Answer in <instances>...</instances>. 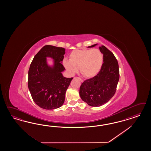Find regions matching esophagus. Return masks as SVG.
Instances as JSON below:
<instances>
[{
    "mask_svg": "<svg viewBox=\"0 0 151 151\" xmlns=\"http://www.w3.org/2000/svg\"><path fill=\"white\" fill-rule=\"evenodd\" d=\"M74 78H78L81 82H83V80H82V78H79V77H75Z\"/></svg>",
    "mask_w": 151,
    "mask_h": 151,
    "instance_id": "34e87169",
    "label": "esophagus"
}]
</instances>
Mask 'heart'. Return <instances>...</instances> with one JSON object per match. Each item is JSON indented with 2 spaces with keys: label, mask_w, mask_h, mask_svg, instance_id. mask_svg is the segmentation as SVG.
Wrapping results in <instances>:
<instances>
[{
  "label": "heart",
  "mask_w": 151,
  "mask_h": 151,
  "mask_svg": "<svg viewBox=\"0 0 151 151\" xmlns=\"http://www.w3.org/2000/svg\"><path fill=\"white\" fill-rule=\"evenodd\" d=\"M103 64V56L97 49H78L73 51L69 61L64 60L63 65L69 73L73 75L78 71L83 77L93 78L100 71Z\"/></svg>",
  "instance_id": "1"
}]
</instances>
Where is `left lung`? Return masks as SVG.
<instances>
[{"label":"left lung","instance_id":"8db88e82","mask_svg":"<svg viewBox=\"0 0 151 151\" xmlns=\"http://www.w3.org/2000/svg\"><path fill=\"white\" fill-rule=\"evenodd\" d=\"M99 49L104 55L100 71L93 78L82 82L79 92L82 100L93 107L104 105L114 96L119 78V64L114 54L105 46Z\"/></svg>","mask_w":151,"mask_h":151}]
</instances>
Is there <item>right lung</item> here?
I'll return each mask as SVG.
<instances>
[{"label": "right lung", "mask_w": 151, "mask_h": 151, "mask_svg": "<svg viewBox=\"0 0 151 151\" xmlns=\"http://www.w3.org/2000/svg\"><path fill=\"white\" fill-rule=\"evenodd\" d=\"M65 49L54 46L42 47L32 60L28 71V88L34 102L43 109L54 110L63 105L66 91L73 78H65L62 64ZM55 60L48 66L46 57Z\"/></svg>", "instance_id": "add662e5"}]
</instances>
